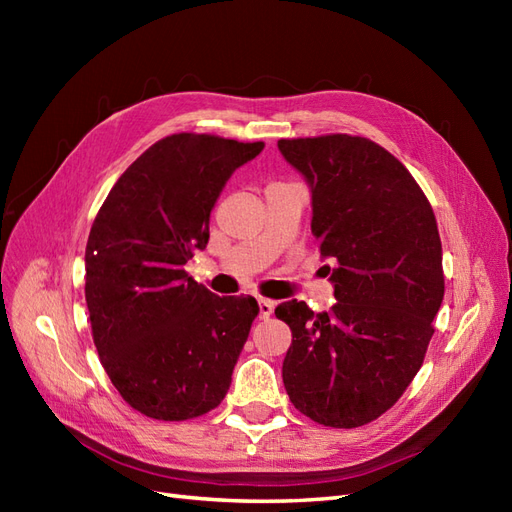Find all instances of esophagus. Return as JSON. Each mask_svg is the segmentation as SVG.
Instances as JSON below:
<instances>
[{"label":"esophagus","instance_id":"34e87169","mask_svg":"<svg viewBox=\"0 0 512 512\" xmlns=\"http://www.w3.org/2000/svg\"><path fill=\"white\" fill-rule=\"evenodd\" d=\"M273 307H275V303L271 299H258V314H260V318L262 320L269 318L273 314Z\"/></svg>","mask_w":512,"mask_h":512}]
</instances>
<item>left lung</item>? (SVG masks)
<instances>
[{
    "label": "left lung",
    "mask_w": 512,
    "mask_h": 512,
    "mask_svg": "<svg viewBox=\"0 0 512 512\" xmlns=\"http://www.w3.org/2000/svg\"><path fill=\"white\" fill-rule=\"evenodd\" d=\"M312 190V232L333 260L337 303L286 301L282 378L292 406L324 427L376 421L421 369L444 299L436 215L408 168L363 136L282 138Z\"/></svg>",
    "instance_id": "8db88e82"
}]
</instances>
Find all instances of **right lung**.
I'll return each mask as SVG.
<instances>
[{"instance_id": "1", "label": "right lung", "mask_w": 512, "mask_h": 512, "mask_svg": "<svg viewBox=\"0 0 512 512\" xmlns=\"http://www.w3.org/2000/svg\"><path fill=\"white\" fill-rule=\"evenodd\" d=\"M265 143L179 132L151 145L108 192L85 250V301L104 371L134 410L188 421L218 408L258 316L183 265L209 241L224 183Z\"/></svg>"}]
</instances>
